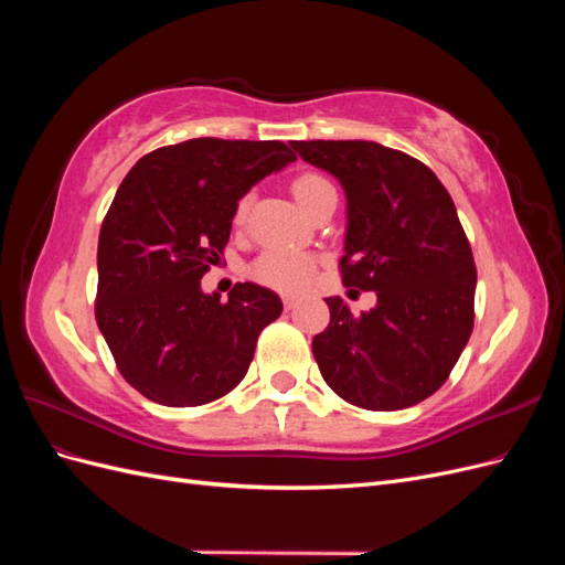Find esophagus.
<instances>
[{
    "label": "esophagus",
    "instance_id": "esophagus-1",
    "mask_svg": "<svg viewBox=\"0 0 565 565\" xmlns=\"http://www.w3.org/2000/svg\"><path fill=\"white\" fill-rule=\"evenodd\" d=\"M282 301H285V309H287V311H292L295 306H297V299H295L292 295H285V297H282Z\"/></svg>",
    "mask_w": 565,
    "mask_h": 565
}]
</instances>
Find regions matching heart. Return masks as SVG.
<instances>
[{"instance_id":"b5f03b06","label":"heart","mask_w":565,"mask_h":565,"mask_svg":"<svg viewBox=\"0 0 565 565\" xmlns=\"http://www.w3.org/2000/svg\"><path fill=\"white\" fill-rule=\"evenodd\" d=\"M332 183L318 174H301L295 179L292 191L299 200L301 207H306L320 191L330 188ZM247 210V202L243 200L235 210V221H243ZM254 278L268 285L282 289V292H301L303 287H309L316 273V259L311 254L299 252V249H287V247H270L266 249L259 259L254 262Z\"/></svg>"}]
</instances>
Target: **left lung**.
I'll return each mask as SVG.
<instances>
[{
	"label": "left lung",
	"instance_id": "8db88e82",
	"mask_svg": "<svg viewBox=\"0 0 565 565\" xmlns=\"http://www.w3.org/2000/svg\"><path fill=\"white\" fill-rule=\"evenodd\" d=\"M347 193L341 280L377 292L353 316L328 297L313 337L322 380L351 405L403 409L448 380L473 330L476 266L446 185L429 167L374 141H292Z\"/></svg>",
	"mask_w": 565,
	"mask_h": 565
}]
</instances>
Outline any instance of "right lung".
Masks as SVG:
<instances>
[{
    "label": "right lung",
    "mask_w": 565,
    "mask_h": 565,
    "mask_svg": "<svg viewBox=\"0 0 565 565\" xmlns=\"http://www.w3.org/2000/svg\"><path fill=\"white\" fill-rule=\"evenodd\" d=\"M295 160L280 141L191 139L148 152L119 183L98 235L96 322L148 401L193 407L243 382L282 301L254 282L221 301L200 280L224 254L241 198Z\"/></svg>",
    "instance_id": "right-lung-1"
}]
</instances>
